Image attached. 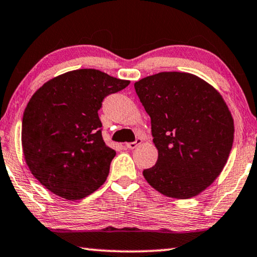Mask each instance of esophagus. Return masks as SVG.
<instances>
[{
    "label": "esophagus",
    "instance_id": "esophagus-1",
    "mask_svg": "<svg viewBox=\"0 0 257 257\" xmlns=\"http://www.w3.org/2000/svg\"><path fill=\"white\" fill-rule=\"evenodd\" d=\"M141 143H143V141H141V139H137L135 143L125 144V147L128 148V150H135V148H137L138 146H140Z\"/></svg>",
    "mask_w": 257,
    "mask_h": 257
}]
</instances>
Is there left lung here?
Returning a JSON list of instances; mask_svg holds the SVG:
<instances>
[{
	"label": "left lung",
	"mask_w": 257,
	"mask_h": 257,
	"mask_svg": "<svg viewBox=\"0 0 257 257\" xmlns=\"http://www.w3.org/2000/svg\"><path fill=\"white\" fill-rule=\"evenodd\" d=\"M151 117L155 166L144 170L152 188L192 198L213 183L233 146L234 121L217 89L190 73L162 72L135 83Z\"/></svg>",
	"instance_id": "1"
}]
</instances>
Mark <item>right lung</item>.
<instances>
[{"mask_svg": "<svg viewBox=\"0 0 257 257\" xmlns=\"http://www.w3.org/2000/svg\"><path fill=\"white\" fill-rule=\"evenodd\" d=\"M130 81L97 69L70 70L44 83L24 110L22 148L30 172L47 190L82 199L101 187L116 155L102 137L98 110Z\"/></svg>", "mask_w": 257, "mask_h": 257, "instance_id": "add662e5", "label": "right lung"}]
</instances>
